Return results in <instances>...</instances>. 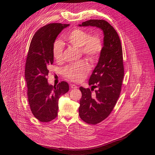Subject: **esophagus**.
Here are the masks:
<instances>
[{
  "mask_svg": "<svg viewBox=\"0 0 155 155\" xmlns=\"http://www.w3.org/2000/svg\"><path fill=\"white\" fill-rule=\"evenodd\" d=\"M71 88H72V89H75V88H77V86L74 84H71Z\"/></svg>",
  "mask_w": 155,
  "mask_h": 155,
  "instance_id": "1",
  "label": "esophagus"
}]
</instances>
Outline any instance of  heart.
Instances as JSON below:
<instances>
[{
    "label": "heart",
    "instance_id": "b5f03b06",
    "mask_svg": "<svg viewBox=\"0 0 155 155\" xmlns=\"http://www.w3.org/2000/svg\"><path fill=\"white\" fill-rule=\"evenodd\" d=\"M65 40L71 46L79 48L81 54L91 62H97L103 50V43L98 35H90L86 31L75 29L65 37ZM64 46L61 41L56 40L53 44V53L54 58L61 62L64 58ZM90 71V66L84 60L70 64L63 70L65 77L72 81L79 82L83 80Z\"/></svg>",
    "mask_w": 155,
    "mask_h": 155
}]
</instances>
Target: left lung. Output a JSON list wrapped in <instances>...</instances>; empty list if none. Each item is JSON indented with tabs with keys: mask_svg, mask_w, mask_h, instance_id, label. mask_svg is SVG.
I'll use <instances>...</instances> for the list:
<instances>
[{
	"mask_svg": "<svg viewBox=\"0 0 155 155\" xmlns=\"http://www.w3.org/2000/svg\"><path fill=\"white\" fill-rule=\"evenodd\" d=\"M79 26L97 27L104 35L103 50L89 80L97 90L93 94V87H80L79 116L87 124H96L111 114L120 95L124 72L122 46L118 33L105 20L90 19Z\"/></svg>",
	"mask_w": 155,
	"mask_h": 155,
	"instance_id": "1",
	"label": "left lung"
}]
</instances>
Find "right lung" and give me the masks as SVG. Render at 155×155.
<instances>
[{
  "instance_id": "right-lung-1",
  "label": "right lung",
  "mask_w": 155,
  "mask_h": 155,
  "mask_svg": "<svg viewBox=\"0 0 155 155\" xmlns=\"http://www.w3.org/2000/svg\"><path fill=\"white\" fill-rule=\"evenodd\" d=\"M69 26L61 23L44 26L35 33L30 44L25 66L27 94L32 114L41 122L56 118L59 99L69 90L64 81L54 86L47 81L49 69L53 63V44L59 34Z\"/></svg>"
}]
</instances>
